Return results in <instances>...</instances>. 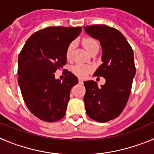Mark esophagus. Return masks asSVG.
<instances>
[{
    "label": "esophagus",
    "mask_w": 154,
    "mask_h": 154,
    "mask_svg": "<svg viewBox=\"0 0 154 154\" xmlns=\"http://www.w3.org/2000/svg\"><path fill=\"white\" fill-rule=\"evenodd\" d=\"M79 83H82V82H83V81H82V79H79Z\"/></svg>",
    "instance_id": "1"
}]
</instances>
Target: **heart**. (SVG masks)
I'll return each mask as SVG.
<instances>
[{"label":"heart","mask_w":154,"mask_h":154,"mask_svg":"<svg viewBox=\"0 0 154 154\" xmlns=\"http://www.w3.org/2000/svg\"><path fill=\"white\" fill-rule=\"evenodd\" d=\"M82 44L85 48V49L88 53L92 50L95 49V48H99V45L98 42H96L95 39L92 38H85L82 41ZM75 47V42H72L69 45L67 48V51H66V57L67 58H70L71 55L72 54V51L74 50ZM89 68L85 66V65H78L74 66L72 69L73 72L76 75L79 76V77H84L86 75V74L89 72Z\"/></svg>","instance_id":"obj_1"}]
</instances>
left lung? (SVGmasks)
<instances>
[{
  "instance_id": "obj_1",
  "label": "left lung",
  "mask_w": 154,
  "mask_h": 154,
  "mask_svg": "<svg viewBox=\"0 0 154 154\" xmlns=\"http://www.w3.org/2000/svg\"><path fill=\"white\" fill-rule=\"evenodd\" d=\"M84 30L100 42L103 63L94 75L106 79L101 87L93 80L84 82L85 112L91 119L105 123L119 116L127 103L136 74L133 51L124 35L115 28L97 24Z\"/></svg>"
}]
</instances>
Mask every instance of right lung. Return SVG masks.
Masks as SVG:
<instances>
[{"mask_svg":"<svg viewBox=\"0 0 154 154\" xmlns=\"http://www.w3.org/2000/svg\"><path fill=\"white\" fill-rule=\"evenodd\" d=\"M82 28L48 27L30 37L18 55V85L24 101L33 115L45 122L65 116L71 89L78 78L65 71L63 81L55 78L66 64V51Z\"/></svg>","mask_w":154,"mask_h":154,"instance_id":"obj_1","label":"right lung"}]
</instances>
